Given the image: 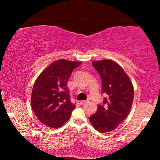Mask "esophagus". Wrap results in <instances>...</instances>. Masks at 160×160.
<instances>
[{
  "instance_id": "obj_1",
  "label": "esophagus",
  "mask_w": 160,
  "mask_h": 160,
  "mask_svg": "<svg viewBox=\"0 0 160 160\" xmlns=\"http://www.w3.org/2000/svg\"><path fill=\"white\" fill-rule=\"evenodd\" d=\"M87 103V101L86 100H82V101H79L78 102V104L79 105H82V104H84Z\"/></svg>"
}]
</instances>
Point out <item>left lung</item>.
I'll use <instances>...</instances> for the list:
<instances>
[{
    "mask_svg": "<svg viewBox=\"0 0 160 160\" xmlns=\"http://www.w3.org/2000/svg\"><path fill=\"white\" fill-rule=\"evenodd\" d=\"M102 80V93L107 95L102 104L89 120L94 128L107 132L118 127L128 116L134 96V89L128 75L118 63L103 60L92 62Z\"/></svg>",
    "mask_w": 160,
    "mask_h": 160,
    "instance_id": "8db88e82",
    "label": "left lung"
}]
</instances>
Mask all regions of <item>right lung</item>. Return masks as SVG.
I'll return each instance as SVG.
<instances>
[{"label":"right lung","mask_w":160,"mask_h":160,"mask_svg":"<svg viewBox=\"0 0 160 160\" xmlns=\"http://www.w3.org/2000/svg\"><path fill=\"white\" fill-rule=\"evenodd\" d=\"M82 62L58 60L44 70L33 85L31 104L40 122L56 128L69 120L76 104L71 102L67 81Z\"/></svg>","instance_id":"right-lung-1"}]
</instances>
